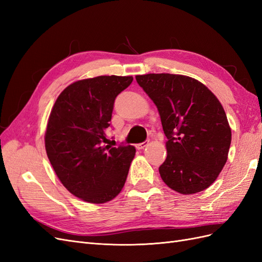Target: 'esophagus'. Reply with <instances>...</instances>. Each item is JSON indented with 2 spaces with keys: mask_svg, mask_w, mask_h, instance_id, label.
I'll use <instances>...</instances> for the list:
<instances>
[{
  "mask_svg": "<svg viewBox=\"0 0 262 262\" xmlns=\"http://www.w3.org/2000/svg\"><path fill=\"white\" fill-rule=\"evenodd\" d=\"M147 144H148L147 142H143V143H139V144H137V145H136V147H137L138 149H143Z\"/></svg>",
  "mask_w": 262,
  "mask_h": 262,
  "instance_id": "34e87169",
  "label": "esophagus"
}]
</instances>
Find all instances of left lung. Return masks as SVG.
Instances as JSON below:
<instances>
[{
	"mask_svg": "<svg viewBox=\"0 0 262 262\" xmlns=\"http://www.w3.org/2000/svg\"><path fill=\"white\" fill-rule=\"evenodd\" d=\"M156 105L167 142L163 181L181 194L209 188L223 169L232 131L221 102L207 86L179 74L137 75Z\"/></svg>",
	"mask_w": 262,
	"mask_h": 262,
	"instance_id": "obj_1",
	"label": "left lung"
}]
</instances>
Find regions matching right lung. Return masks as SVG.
<instances>
[{
	"label": "right lung",
	"mask_w": 262,
	"mask_h": 262,
	"mask_svg": "<svg viewBox=\"0 0 262 262\" xmlns=\"http://www.w3.org/2000/svg\"><path fill=\"white\" fill-rule=\"evenodd\" d=\"M132 76H97L69 85L55 100L45 146L58 178L69 191L90 203H105L122 190L132 145H106L115 99Z\"/></svg>",
	"instance_id": "right-lung-1"
}]
</instances>
